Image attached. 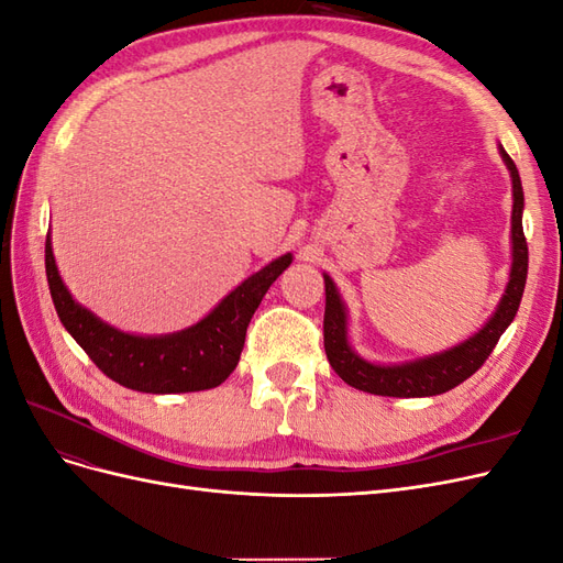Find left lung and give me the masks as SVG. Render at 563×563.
I'll list each match as a JSON object with an SVG mask.
<instances>
[{"instance_id":"8db88e82","label":"left lung","mask_w":563,"mask_h":563,"mask_svg":"<svg viewBox=\"0 0 563 563\" xmlns=\"http://www.w3.org/2000/svg\"><path fill=\"white\" fill-rule=\"evenodd\" d=\"M500 157L512 178V267L505 294L496 312L488 317L484 327L449 350H441L428 356H418L401 364H378L368 362L360 352H354L347 333V305L340 296L333 279L323 272V286H327V310H323V350H327L329 364L350 387L371 391L380 397H434L449 391L467 380L472 373L482 368L488 354L496 347L500 335L509 323L515 321L519 302L523 296L528 275V246L523 236V190L521 178L512 157L505 147L498 145Z\"/></svg>"}]
</instances>
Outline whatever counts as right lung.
Here are the masks:
<instances>
[{"label": "right lung", "mask_w": 563, "mask_h": 563, "mask_svg": "<svg viewBox=\"0 0 563 563\" xmlns=\"http://www.w3.org/2000/svg\"><path fill=\"white\" fill-rule=\"evenodd\" d=\"M44 253L48 291L65 331L108 378L147 395H178L225 383L240 364L253 312L267 288L294 261L291 253H284L253 272L192 327L164 335H139L110 327L73 298L58 272L51 232Z\"/></svg>", "instance_id": "add662e5"}]
</instances>
